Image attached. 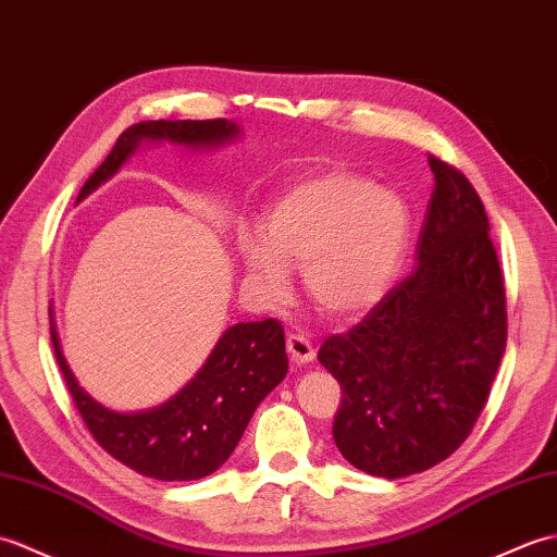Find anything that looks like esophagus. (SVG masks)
Segmentation results:
<instances>
[{
	"label": "esophagus",
	"mask_w": 557,
	"mask_h": 557,
	"mask_svg": "<svg viewBox=\"0 0 557 557\" xmlns=\"http://www.w3.org/2000/svg\"><path fill=\"white\" fill-rule=\"evenodd\" d=\"M286 345H288V355L293 362L305 364V362L314 360V345L310 338L305 336V333H290Z\"/></svg>",
	"instance_id": "esophagus-1"
}]
</instances>
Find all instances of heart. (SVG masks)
I'll list each match as a JSON object with an SVG mask.
<instances>
[{
    "mask_svg": "<svg viewBox=\"0 0 557 557\" xmlns=\"http://www.w3.org/2000/svg\"><path fill=\"white\" fill-rule=\"evenodd\" d=\"M410 207L357 171L326 166L295 181L269 205L262 231L236 236L245 281L259 298L283 300L290 267L321 312L352 319L393 286L410 240Z\"/></svg>",
    "mask_w": 557,
    "mask_h": 557,
    "instance_id": "heart-1",
    "label": "heart"
}]
</instances>
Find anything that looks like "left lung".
<instances>
[{
	"instance_id": "obj_1",
	"label": "left lung",
	"mask_w": 557,
	"mask_h": 557,
	"mask_svg": "<svg viewBox=\"0 0 557 557\" xmlns=\"http://www.w3.org/2000/svg\"><path fill=\"white\" fill-rule=\"evenodd\" d=\"M429 166L436 183L414 271L317 355L343 393L333 441L352 467L383 479L424 472L462 446L508 341L486 209L455 166L434 154Z\"/></svg>"
}]
</instances>
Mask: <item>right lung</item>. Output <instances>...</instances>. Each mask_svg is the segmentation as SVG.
I'll return each instance as SVG.
<instances>
[{
	"label": "right lung",
	"instance_id": "add662e5",
	"mask_svg": "<svg viewBox=\"0 0 557 557\" xmlns=\"http://www.w3.org/2000/svg\"><path fill=\"white\" fill-rule=\"evenodd\" d=\"M238 135L226 119L140 121L119 135L100 169L85 181L78 200L114 176L143 140H169L188 147H214ZM52 345L71 398L92 438L133 472L159 481H193L216 472L236 450L257 405L288 372L286 338L276 319L231 326L205 367L174 398L145 412H114L92 400Z\"/></svg>",
	"mask_w": 557,
	"mask_h": 557
}]
</instances>
